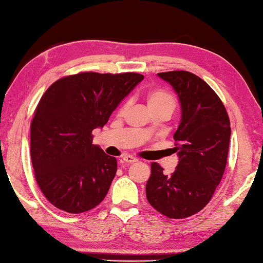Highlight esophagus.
Wrapping results in <instances>:
<instances>
[{"instance_id":"esophagus-1","label":"esophagus","mask_w":263,"mask_h":263,"mask_svg":"<svg viewBox=\"0 0 263 263\" xmlns=\"http://www.w3.org/2000/svg\"><path fill=\"white\" fill-rule=\"evenodd\" d=\"M122 160H123L124 163H127V164H128V163H135V162H137V159L130 157V155H126V157H124Z\"/></svg>"}]
</instances>
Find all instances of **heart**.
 <instances>
[{"mask_svg": "<svg viewBox=\"0 0 263 263\" xmlns=\"http://www.w3.org/2000/svg\"><path fill=\"white\" fill-rule=\"evenodd\" d=\"M146 104H147V108L151 112L152 111L164 110L172 114L173 110L175 109L176 102L174 97L169 94L168 91L163 90V89H153V90H149L147 95H146ZM126 108L127 104H124L121 110H119V114H124Z\"/></svg>", "mask_w": 263, "mask_h": 263, "instance_id": "b5f03b06", "label": "heart"}]
</instances>
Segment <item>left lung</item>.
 I'll return each instance as SVG.
<instances>
[{"instance_id":"left-lung-1","label":"left lung","mask_w":263,"mask_h":263,"mask_svg":"<svg viewBox=\"0 0 263 263\" xmlns=\"http://www.w3.org/2000/svg\"><path fill=\"white\" fill-rule=\"evenodd\" d=\"M174 89L181 119L174 133L179 163L173 174L153 162L146 197L155 210L174 219L195 215L210 202L224 174L231 137L224 104L209 84L185 70L159 73Z\"/></svg>"}]
</instances>
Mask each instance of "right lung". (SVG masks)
Instances as JSON below:
<instances>
[{"label":"right lung","mask_w":263,"mask_h":263,"mask_svg":"<svg viewBox=\"0 0 263 263\" xmlns=\"http://www.w3.org/2000/svg\"><path fill=\"white\" fill-rule=\"evenodd\" d=\"M142 80L137 73H80L43 95L31 124V160L39 188L55 208L82 213L103 201L117 160L92 145L91 132Z\"/></svg>","instance_id":"obj_1"}]
</instances>
